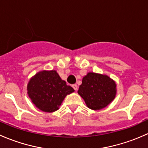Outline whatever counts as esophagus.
Segmentation results:
<instances>
[{
    "instance_id": "34e87169",
    "label": "esophagus",
    "mask_w": 148,
    "mask_h": 148,
    "mask_svg": "<svg viewBox=\"0 0 148 148\" xmlns=\"http://www.w3.org/2000/svg\"><path fill=\"white\" fill-rule=\"evenodd\" d=\"M73 89L75 90H77V85H76V84L73 85Z\"/></svg>"
}]
</instances>
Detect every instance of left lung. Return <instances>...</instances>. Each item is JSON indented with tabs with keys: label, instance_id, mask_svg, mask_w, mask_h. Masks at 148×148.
<instances>
[{
	"label": "left lung",
	"instance_id": "1",
	"mask_svg": "<svg viewBox=\"0 0 148 148\" xmlns=\"http://www.w3.org/2000/svg\"><path fill=\"white\" fill-rule=\"evenodd\" d=\"M77 93L88 108L99 110L107 107L115 99L117 85L106 75L90 72L83 77Z\"/></svg>",
	"mask_w": 148,
	"mask_h": 148
}]
</instances>
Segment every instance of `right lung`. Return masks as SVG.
<instances>
[{
  "label": "right lung",
  "instance_id": "right-lung-1",
  "mask_svg": "<svg viewBox=\"0 0 148 148\" xmlns=\"http://www.w3.org/2000/svg\"><path fill=\"white\" fill-rule=\"evenodd\" d=\"M74 91L55 70L37 73L27 85V93L32 103L45 112L58 110L65 97Z\"/></svg>",
  "mask_w": 148,
  "mask_h": 148
}]
</instances>
